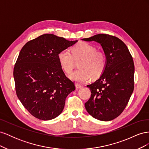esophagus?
<instances>
[{
    "label": "esophagus",
    "mask_w": 149,
    "mask_h": 149,
    "mask_svg": "<svg viewBox=\"0 0 149 149\" xmlns=\"http://www.w3.org/2000/svg\"><path fill=\"white\" fill-rule=\"evenodd\" d=\"M75 86H76V89H79V88H83V86H82V85H81V84H78V83H76Z\"/></svg>",
    "instance_id": "esophagus-1"
}]
</instances>
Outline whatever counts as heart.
<instances>
[{"mask_svg": "<svg viewBox=\"0 0 149 149\" xmlns=\"http://www.w3.org/2000/svg\"><path fill=\"white\" fill-rule=\"evenodd\" d=\"M63 49L58 54L60 64L66 73H70L73 70L76 61L79 69L73 72L70 78L74 81L84 83L89 81L92 76L97 78L104 71L106 66V58L101 52H97V48L91 44L80 42L71 48Z\"/></svg>", "mask_w": 149, "mask_h": 149, "instance_id": "1", "label": "heart"}]
</instances>
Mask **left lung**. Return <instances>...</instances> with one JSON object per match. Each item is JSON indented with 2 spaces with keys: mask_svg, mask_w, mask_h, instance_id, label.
<instances>
[{
  "mask_svg": "<svg viewBox=\"0 0 149 149\" xmlns=\"http://www.w3.org/2000/svg\"><path fill=\"white\" fill-rule=\"evenodd\" d=\"M82 40L101 44L106 58V68L100 78L87 85L91 95L85 108L94 118L112 120L123 112L134 91L132 57L125 44L114 36L97 34Z\"/></svg>",
  "mask_w": 149,
  "mask_h": 149,
  "instance_id": "1",
  "label": "left lung"
}]
</instances>
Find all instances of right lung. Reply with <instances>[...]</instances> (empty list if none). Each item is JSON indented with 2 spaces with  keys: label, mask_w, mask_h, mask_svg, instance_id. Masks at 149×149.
I'll return each instance as SVG.
<instances>
[{
  "label": "right lung",
  "mask_w": 149,
  "mask_h": 149,
  "mask_svg": "<svg viewBox=\"0 0 149 149\" xmlns=\"http://www.w3.org/2000/svg\"><path fill=\"white\" fill-rule=\"evenodd\" d=\"M76 42L47 33L21 49L13 69L16 93L36 118H56L64 109L67 96L75 90L74 84L61 68L58 54Z\"/></svg>",
  "instance_id": "1"
}]
</instances>
